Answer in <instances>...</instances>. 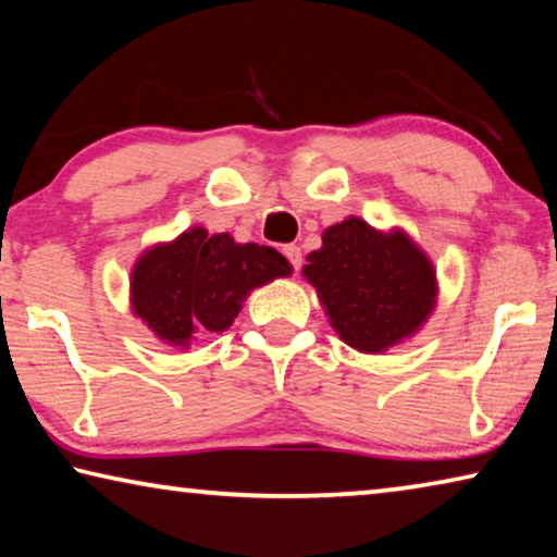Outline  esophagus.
<instances>
[{
  "mask_svg": "<svg viewBox=\"0 0 557 557\" xmlns=\"http://www.w3.org/2000/svg\"><path fill=\"white\" fill-rule=\"evenodd\" d=\"M285 256L292 262V268H295V270L301 268V248H299V245H285Z\"/></svg>",
  "mask_w": 557,
  "mask_h": 557,
  "instance_id": "esophagus-1",
  "label": "esophagus"
}]
</instances>
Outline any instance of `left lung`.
<instances>
[{"label": "left lung", "instance_id": "8db88e82", "mask_svg": "<svg viewBox=\"0 0 557 557\" xmlns=\"http://www.w3.org/2000/svg\"><path fill=\"white\" fill-rule=\"evenodd\" d=\"M301 275L338 338L361 354H383L414 336L437 305L428 252L405 231H379L356 215L329 225Z\"/></svg>", "mask_w": 557, "mask_h": 557}]
</instances>
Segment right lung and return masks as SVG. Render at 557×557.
<instances>
[{
    "instance_id": "1",
    "label": "right lung",
    "mask_w": 557,
    "mask_h": 557,
    "mask_svg": "<svg viewBox=\"0 0 557 557\" xmlns=\"http://www.w3.org/2000/svg\"><path fill=\"white\" fill-rule=\"evenodd\" d=\"M289 275L292 265L275 248L194 225L137 258L129 307L159 342L188 348L206 332H225L252 289Z\"/></svg>"
}]
</instances>
